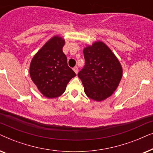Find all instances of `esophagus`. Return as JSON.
Listing matches in <instances>:
<instances>
[{"mask_svg":"<svg viewBox=\"0 0 153 153\" xmlns=\"http://www.w3.org/2000/svg\"><path fill=\"white\" fill-rule=\"evenodd\" d=\"M73 70L74 71V72L76 73V74H78V71H79V69H78V68H77V67L76 66V67H74V68H73Z\"/></svg>","mask_w":153,"mask_h":153,"instance_id":"esophagus-1","label":"esophagus"}]
</instances>
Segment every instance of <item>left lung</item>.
<instances>
[{
    "label": "left lung",
    "mask_w": 153,
    "mask_h": 153,
    "mask_svg": "<svg viewBox=\"0 0 153 153\" xmlns=\"http://www.w3.org/2000/svg\"><path fill=\"white\" fill-rule=\"evenodd\" d=\"M85 64L79 72L88 97L101 102L111 97L118 87L123 68L118 58L102 41L86 45L83 50Z\"/></svg>",
    "instance_id": "obj_1"
}]
</instances>
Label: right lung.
<instances>
[{
    "label": "right lung",
    "mask_w": 153,
    "mask_h": 153,
    "mask_svg": "<svg viewBox=\"0 0 153 153\" xmlns=\"http://www.w3.org/2000/svg\"><path fill=\"white\" fill-rule=\"evenodd\" d=\"M64 38L55 35L35 54L30 64V78L38 91L47 98L59 97L65 91L68 83L76 76L68 65L62 51Z\"/></svg>",
    "instance_id": "1"
}]
</instances>
